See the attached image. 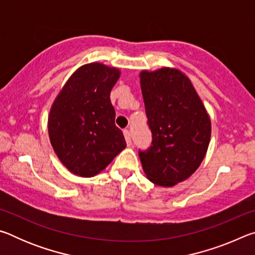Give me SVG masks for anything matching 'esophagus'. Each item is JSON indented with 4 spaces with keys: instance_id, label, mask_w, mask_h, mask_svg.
<instances>
[{
    "instance_id": "34e87169",
    "label": "esophagus",
    "mask_w": 255,
    "mask_h": 255,
    "mask_svg": "<svg viewBox=\"0 0 255 255\" xmlns=\"http://www.w3.org/2000/svg\"><path fill=\"white\" fill-rule=\"evenodd\" d=\"M124 136L125 139H126V143L128 146H131V138H130V132H129L128 129H124Z\"/></svg>"
}]
</instances>
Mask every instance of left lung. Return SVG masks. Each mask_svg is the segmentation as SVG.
Here are the masks:
<instances>
[{
	"label": "left lung",
	"mask_w": 255,
	"mask_h": 255,
	"mask_svg": "<svg viewBox=\"0 0 255 255\" xmlns=\"http://www.w3.org/2000/svg\"><path fill=\"white\" fill-rule=\"evenodd\" d=\"M146 115L153 141L139 152L147 179L173 187L190 178L206 156L211 136L208 112L182 71L162 67L139 73Z\"/></svg>",
	"instance_id": "obj_1"
}]
</instances>
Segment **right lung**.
<instances>
[{
    "label": "right lung",
    "instance_id": "add662e5",
    "mask_svg": "<svg viewBox=\"0 0 255 255\" xmlns=\"http://www.w3.org/2000/svg\"><path fill=\"white\" fill-rule=\"evenodd\" d=\"M120 74L119 68L106 64H84L70 76L50 107V144L73 174H99L126 147L110 101Z\"/></svg>",
    "mask_w": 255,
    "mask_h": 255
}]
</instances>
